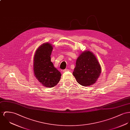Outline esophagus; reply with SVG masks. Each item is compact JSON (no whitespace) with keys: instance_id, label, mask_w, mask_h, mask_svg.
I'll return each instance as SVG.
<instances>
[{"instance_id":"obj_1","label":"esophagus","mask_w":130,"mask_h":130,"mask_svg":"<svg viewBox=\"0 0 130 130\" xmlns=\"http://www.w3.org/2000/svg\"><path fill=\"white\" fill-rule=\"evenodd\" d=\"M69 71V70H68V69H65L63 70V72H67V71Z\"/></svg>"}]
</instances>
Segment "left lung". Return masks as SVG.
<instances>
[{
	"label": "left lung",
	"mask_w": 130,
	"mask_h": 130,
	"mask_svg": "<svg viewBox=\"0 0 130 130\" xmlns=\"http://www.w3.org/2000/svg\"><path fill=\"white\" fill-rule=\"evenodd\" d=\"M101 71L100 64L95 55L86 50L82 52L77 58L73 75L79 84L87 87L96 83Z\"/></svg>",
	"instance_id": "left-lung-1"
}]
</instances>
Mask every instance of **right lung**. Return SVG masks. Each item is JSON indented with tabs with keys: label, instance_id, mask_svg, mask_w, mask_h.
<instances>
[{
	"label": "right lung",
	"instance_id": "add662e5",
	"mask_svg": "<svg viewBox=\"0 0 130 130\" xmlns=\"http://www.w3.org/2000/svg\"><path fill=\"white\" fill-rule=\"evenodd\" d=\"M53 50L51 44H42L36 51L34 57V72L36 79L43 86L52 88L59 82L60 72L51 62L50 55Z\"/></svg>",
	"mask_w": 130,
	"mask_h": 130
}]
</instances>
